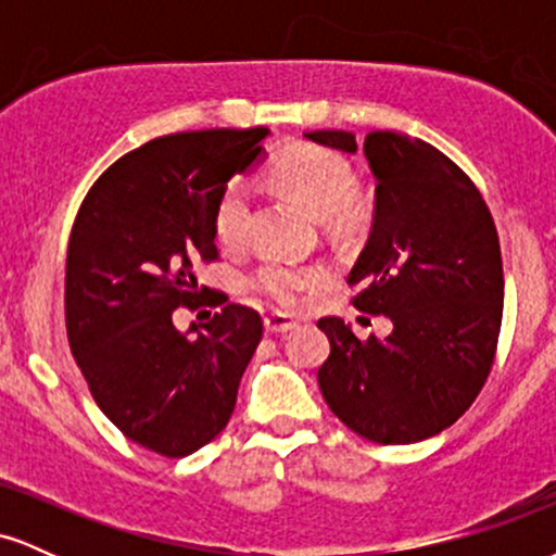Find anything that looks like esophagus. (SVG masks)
<instances>
[{
	"label": "esophagus",
	"mask_w": 556,
	"mask_h": 556,
	"mask_svg": "<svg viewBox=\"0 0 556 556\" xmlns=\"http://www.w3.org/2000/svg\"><path fill=\"white\" fill-rule=\"evenodd\" d=\"M298 327L295 318L285 316V314H271L264 318V329L269 331V334H285V331H292Z\"/></svg>",
	"instance_id": "obj_1"
}]
</instances>
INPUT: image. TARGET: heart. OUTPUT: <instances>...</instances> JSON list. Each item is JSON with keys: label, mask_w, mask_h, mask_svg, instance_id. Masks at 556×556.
Here are the masks:
<instances>
[{"label": "heart", "mask_w": 556, "mask_h": 556, "mask_svg": "<svg viewBox=\"0 0 556 556\" xmlns=\"http://www.w3.org/2000/svg\"><path fill=\"white\" fill-rule=\"evenodd\" d=\"M271 180L303 203L316 216H348L350 195L355 190V169L340 151L316 143H295L274 159ZM248 188L242 182H229L216 201L214 235L222 245H238L248 227ZM318 282L316 271L290 269V266L269 264L258 274L264 287L277 303L292 305L300 292Z\"/></svg>", "instance_id": "b5f03b06"}]
</instances>
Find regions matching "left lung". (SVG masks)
I'll return each mask as SVG.
<instances>
[{"label": "left lung", "instance_id": "8db88e82", "mask_svg": "<svg viewBox=\"0 0 556 556\" xmlns=\"http://www.w3.org/2000/svg\"><path fill=\"white\" fill-rule=\"evenodd\" d=\"M318 146L355 154L348 130H314ZM363 154L376 180L366 248L348 274L355 308L387 316L392 334L366 342L327 316L331 353L318 387L337 418L376 444H413L450 429L478 397L502 327V253L486 201L426 140L374 130Z\"/></svg>", "mask_w": 556, "mask_h": 556}]
</instances>
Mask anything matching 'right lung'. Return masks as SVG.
<instances>
[{
	"label": "right lung",
	"instance_id": "add662e5",
	"mask_svg": "<svg viewBox=\"0 0 556 556\" xmlns=\"http://www.w3.org/2000/svg\"><path fill=\"white\" fill-rule=\"evenodd\" d=\"M269 130H198L149 140L83 201L67 248V337L93 400L127 439L167 457L227 426L264 324L225 303L197 337L172 311L212 295L193 266L216 258L214 208L227 182L266 159Z\"/></svg>",
	"mask_w": 556,
	"mask_h": 556
}]
</instances>
